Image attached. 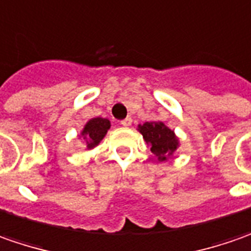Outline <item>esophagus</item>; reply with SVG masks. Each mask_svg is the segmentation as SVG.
Listing matches in <instances>:
<instances>
[{
	"label": "esophagus",
	"mask_w": 251,
	"mask_h": 251,
	"mask_svg": "<svg viewBox=\"0 0 251 251\" xmlns=\"http://www.w3.org/2000/svg\"><path fill=\"white\" fill-rule=\"evenodd\" d=\"M121 125L130 126V125H132V118H125L124 121H121Z\"/></svg>",
	"instance_id": "esophagus-1"
}]
</instances>
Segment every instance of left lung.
<instances>
[{"label": "left lung", "instance_id": "8db88e82", "mask_svg": "<svg viewBox=\"0 0 251 251\" xmlns=\"http://www.w3.org/2000/svg\"><path fill=\"white\" fill-rule=\"evenodd\" d=\"M143 139L151 147V152L158 161H165L179 147V140L168 126L162 122H144L139 125Z\"/></svg>", "mask_w": 251, "mask_h": 251}]
</instances>
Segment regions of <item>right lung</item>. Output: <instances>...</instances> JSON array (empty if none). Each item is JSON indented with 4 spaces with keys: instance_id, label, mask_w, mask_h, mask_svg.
Masks as SVG:
<instances>
[{
    "instance_id": "right-lung-1",
    "label": "right lung",
    "mask_w": 251,
    "mask_h": 251,
    "mask_svg": "<svg viewBox=\"0 0 251 251\" xmlns=\"http://www.w3.org/2000/svg\"><path fill=\"white\" fill-rule=\"evenodd\" d=\"M111 127V122L105 118H93L90 119L82 130L83 139L86 140L87 149H93L99 144Z\"/></svg>"
}]
</instances>
